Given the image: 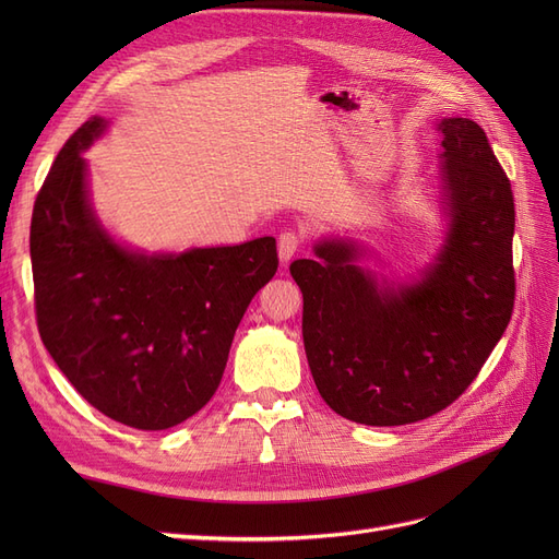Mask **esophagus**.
I'll return each mask as SVG.
<instances>
[{"mask_svg":"<svg viewBox=\"0 0 559 559\" xmlns=\"http://www.w3.org/2000/svg\"><path fill=\"white\" fill-rule=\"evenodd\" d=\"M300 245H302V240H300V235L298 233H294V230H284L282 235H280V240H277V249H280V259L286 263L289 261L294 253L300 249Z\"/></svg>","mask_w":559,"mask_h":559,"instance_id":"esophagus-1","label":"esophagus"}]
</instances>
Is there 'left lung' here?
I'll use <instances>...</instances> for the list:
<instances>
[{"label":"left lung","instance_id":"1","mask_svg":"<svg viewBox=\"0 0 559 559\" xmlns=\"http://www.w3.org/2000/svg\"><path fill=\"white\" fill-rule=\"evenodd\" d=\"M448 242L425 280L380 289L347 242L298 259L302 343L321 399L370 427L427 419L478 378L515 306L511 181L485 130L445 118Z\"/></svg>","mask_w":559,"mask_h":559}]
</instances>
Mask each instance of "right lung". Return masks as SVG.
<instances>
[{
    "label": "right lung",
    "instance_id": "obj_1",
    "mask_svg": "<svg viewBox=\"0 0 559 559\" xmlns=\"http://www.w3.org/2000/svg\"><path fill=\"white\" fill-rule=\"evenodd\" d=\"M93 116L46 175L32 210L29 257L39 335L76 392L142 431L170 429L205 405L233 335L277 273L275 238L142 257L97 226L86 200Z\"/></svg>",
    "mask_w": 559,
    "mask_h": 559
}]
</instances>
